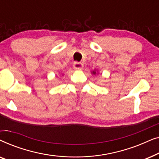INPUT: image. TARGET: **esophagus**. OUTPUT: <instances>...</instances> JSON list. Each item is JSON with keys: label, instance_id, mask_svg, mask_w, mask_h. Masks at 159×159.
I'll return each instance as SVG.
<instances>
[{"label": "esophagus", "instance_id": "34e87169", "mask_svg": "<svg viewBox=\"0 0 159 159\" xmlns=\"http://www.w3.org/2000/svg\"><path fill=\"white\" fill-rule=\"evenodd\" d=\"M82 67H83V64L82 63L79 62H75L74 63V68L75 70H82Z\"/></svg>", "mask_w": 159, "mask_h": 159}]
</instances>
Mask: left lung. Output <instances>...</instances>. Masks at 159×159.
<instances>
[{
	"instance_id": "1",
	"label": "left lung",
	"mask_w": 159,
	"mask_h": 159,
	"mask_svg": "<svg viewBox=\"0 0 159 159\" xmlns=\"http://www.w3.org/2000/svg\"><path fill=\"white\" fill-rule=\"evenodd\" d=\"M93 73L94 74V75H95V74H96V72H95V71H93Z\"/></svg>"
}]
</instances>
